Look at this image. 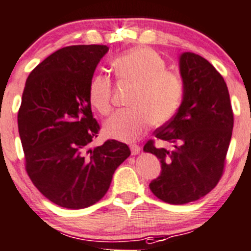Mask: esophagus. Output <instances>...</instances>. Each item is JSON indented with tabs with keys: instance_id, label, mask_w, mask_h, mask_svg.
I'll list each match as a JSON object with an SVG mask.
<instances>
[{
	"instance_id": "esophagus-1",
	"label": "esophagus",
	"mask_w": 251,
	"mask_h": 251,
	"mask_svg": "<svg viewBox=\"0 0 251 251\" xmlns=\"http://www.w3.org/2000/svg\"><path fill=\"white\" fill-rule=\"evenodd\" d=\"M130 151H131V154L133 155H137L140 153V151H141V148L140 146H137V145H130Z\"/></svg>"
}]
</instances>
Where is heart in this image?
<instances>
[{"mask_svg": "<svg viewBox=\"0 0 251 251\" xmlns=\"http://www.w3.org/2000/svg\"><path fill=\"white\" fill-rule=\"evenodd\" d=\"M165 60L151 48H135L112 61L116 76L135 85L133 109L120 111L104 123V135L130 142L144 135L151 123L163 125L174 117L184 96V82L178 73L165 69ZM112 83L104 74L94 75L88 86V98L101 115L111 111Z\"/></svg>", "mask_w": 251, "mask_h": 251, "instance_id": "heart-1", "label": "heart"}]
</instances>
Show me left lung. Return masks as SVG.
<instances>
[{
	"instance_id": "1",
	"label": "left lung",
	"mask_w": 251,
	"mask_h": 251,
	"mask_svg": "<svg viewBox=\"0 0 251 251\" xmlns=\"http://www.w3.org/2000/svg\"><path fill=\"white\" fill-rule=\"evenodd\" d=\"M178 62L183 100L176 115L154 133L172 150L157 148L153 140L144 147L161 164L151 190L171 204L199 200L218 184L233 129L230 94L222 75L194 52H183Z\"/></svg>"
}]
</instances>
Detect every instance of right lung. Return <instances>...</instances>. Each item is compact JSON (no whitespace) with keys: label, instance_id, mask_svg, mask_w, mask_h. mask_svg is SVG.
I'll use <instances>...</instances> for the list:
<instances>
[{"label":"right lung","instance_id":"right-lung-1","mask_svg":"<svg viewBox=\"0 0 251 251\" xmlns=\"http://www.w3.org/2000/svg\"><path fill=\"white\" fill-rule=\"evenodd\" d=\"M107 51L106 45L62 48L31 72L24 88L18 126L26 171L45 198L64 208L98 202L130 155L116 140L90 148L99 125L88 86Z\"/></svg>","mask_w":251,"mask_h":251}]
</instances>
